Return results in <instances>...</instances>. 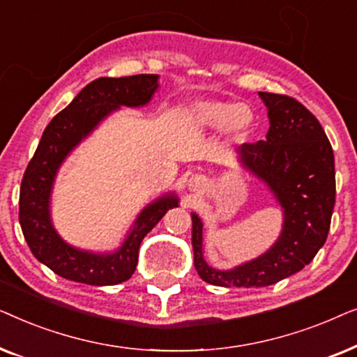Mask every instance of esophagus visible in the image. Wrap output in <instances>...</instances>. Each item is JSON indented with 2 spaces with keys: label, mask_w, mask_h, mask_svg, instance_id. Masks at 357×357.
Here are the masks:
<instances>
[{
  "label": "esophagus",
  "mask_w": 357,
  "mask_h": 357,
  "mask_svg": "<svg viewBox=\"0 0 357 357\" xmlns=\"http://www.w3.org/2000/svg\"><path fill=\"white\" fill-rule=\"evenodd\" d=\"M193 182H195V183H197V185H199V183H202V178H199V177H198V178H197V177H195V180H193Z\"/></svg>",
  "instance_id": "esophagus-1"
}]
</instances>
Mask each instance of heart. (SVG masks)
<instances>
[{"mask_svg": "<svg viewBox=\"0 0 357 357\" xmlns=\"http://www.w3.org/2000/svg\"><path fill=\"white\" fill-rule=\"evenodd\" d=\"M192 119L199 126L219 128L224 126L234 139H242L255 125V115L247 105H237L229 100L198 102L192 110Z\"/></svg>", "mask_w": 357, "mask_h": 357, "instance_id": "1", "label": "heart"}]
</instances>
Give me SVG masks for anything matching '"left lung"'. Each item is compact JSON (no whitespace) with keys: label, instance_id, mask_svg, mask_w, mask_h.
Wrapping results in <instances>:
<instances>
[{"label":"left lung","instance_id":"left-lung-1","mask_svg":"<svg viewBox=\"0 0 357 357\" xmlns=\"http://www.w3.org/2000/svg\"><path fill=\"white\" fill-rule=\"evenodd\" d=\"M268 107L265 141L238 148L242 164L266 182L284 209L281 237L257 260L231 271L203 258V224L192 214L195 268L203 281L222 287L270 286L301 271L326 241L335 206V155L320 121L299 100L260 92Z\"/></svg>","mask_w":357,"mask_h":357}]
</instances>
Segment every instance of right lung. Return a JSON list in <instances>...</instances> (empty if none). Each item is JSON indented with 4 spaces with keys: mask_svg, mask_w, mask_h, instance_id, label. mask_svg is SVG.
Here are the masks:
<instances>
[{
    "mask_svg": "<svg viewBox=\"0 0 357 357\" xmlns=\"http://www.w3.org/2000/svg\"><path fill=\"white\" fill-rule=\"evenodd\" d=\"M155 89V75L99 77L89 82L66 109L53 116L43 131L22 177L19 222L33 257L58 276L92 286H110L130 280L138 265V252L144 236L170 208L177 206V198L167 195L144 208L123 245L112 255H96L70 247L58 237L48 214L53 178L70 151L110 112L120 105H144Z\"/></svg>",
    "mask_w": 357,
    "mask_h": 357,
    "instance_id": "add662e5",
    "label": "right lung"
}]
</instances>
